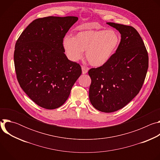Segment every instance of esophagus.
I'll list each match as a JSON object with an SVG mask.
<instances>
[{
    "label": "esophagus",
    "mask_w": 160,
    "mask_h": 160,
    "mask_svg": "<svg viewBox=\"0 0 160 160\" xmlns=\"http://www.w3.org/2000/svg\"><path fill=\"white\" fill-rule=\"evenodd\" d=\"M82 73L83 74H86L88 72V68H86L85 66H82Z\"/></svg>",
    "instance_id": "1"
}]
</instances>
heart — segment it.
<instances>
[{
  "label": "heart",
  "instance_id": "1",
  "mask_svg": "<svg viewBox=\"0 0 160 160\" xmlns=\"http://www.w3.org/2000/svg\"><path fill=\"white\" fill-rule=\"evenodd\" d=\"M121 41L119 33L114 30H90L77 33L74 37L66 36L63 48L70 60L77 61L85 51L89 64L100 67L106 64L117 51Z\"/></svg>",
  "mask_w": 160,
  "mask_h": 160
}]
</instances>
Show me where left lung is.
Segmentation results:
<instances>
[{
	"instance_id": "left-lung-1",
	"label": "left lung",
	"mask_w": 160,
	"mask_h": 160,
	"mask_svg": "<svg viewBox=\"0 0 160 160\" xmlns=\"http://www.w3.org/2000/svg\"><path fill=\"white\" fill-rule=\"evenodd\" d=\"M121 34L119 47L104 65L91 68L89 99L98 110L118 111L139 92L148 69L149 58L144 42L133 27L106 22Z\"/></svg>"
}]
</instances>
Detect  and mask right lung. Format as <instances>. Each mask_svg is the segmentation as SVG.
Segmentation results:
<instances>
[{"instance_id": "1", "label": "right lung", "mask_w": 160, "mask_h": 160, "mask_svg": "<svg viewBox=\"0 0 160 160\" xmlns=\"http://www.w3.org/2000/svg\"><path fill=\"white\" fill-rule=\"evenodd\" d=\"M75 16H48L33 21L15 45L14 61L20 87L37 105L48 109L61 106L82 74L63 48L66 33Z\"/></svg>"}]
</instances>
